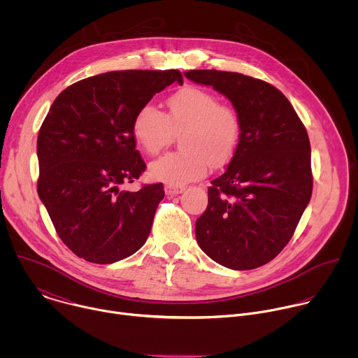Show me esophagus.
Wrapping results in <instances>:
<instances>
[{
    "mask_svg": "<svg viewBox=\"0 0 358 358\" xmlns=\"http://www.w3.org/2000/svg\"><path fill=\"white\" fill-rule=\"evenodd\" d=\"M164 189H166V194H167L169 196H174V195H177V194H181V192L185 189V187H184V185L167 184V185L164 187Z\"/></svg>",
    "mask_w": 358,
    "mask_h": 358,
    "instance_id": "34e87169",
    "label": "esophagus"
}]
</instances>
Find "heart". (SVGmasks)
<instances>
[{"label": "heart", "instance_id": "b5f03b06", "mask_svg": "<svg viewBox=\"0 0 358 358\" xmlns=\"http://www.w3.org/2000/svg\"><path fill=\"white\" fill-rule=\"evenodd\" d=\"M180 130L182 148L150 164L152 178L173 185L206 176L211 162L215 166L227 163L236 150L241 126L231 106L196 86H185L171 94L166 115L150 103L143 105L131 123L137 144L151 156L160 152Z\"/></svg>", "mask_w": 358, "mask_h": 358}]
</instances>
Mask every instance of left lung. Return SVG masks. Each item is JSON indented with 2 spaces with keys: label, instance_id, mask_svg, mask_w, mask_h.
<instances>
[{
  "label": "left lung",
  "instance_id": "obj_1",
  "mask_svg": "<svg viewBox=\"0 0 358 358\" xmlns=\"http://www.w3.org/2000/svg\"><path fill=\"white\" fill-rule=\"evenodd\" d=\"M184 75L227 96L241 126L228 167L208 188L196 242L225 268H259L287 245L310 201L308 131L286 96L268 82L214 69Z\"/></svg>",
  "mask_w": 358,
  "mask_h": 358
}]
</instances>
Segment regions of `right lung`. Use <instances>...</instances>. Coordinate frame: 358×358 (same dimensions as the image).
<instances>
[{
	"label": "right lung",
	"mask_w": 358,
	"mask_h": 358,
	"mask_svg": "<svg viewBox=\"0 0 358 358\" xmlns=\"http://www.w3.org/2000/svg\"><path fill=\"white\" fill-rule=\"evenodd\" d=\"M178 71H115L82 79L54 100L38 134V195L62 242L92 264H113L147 241L162 182L120 189L145 163L131 123Z\"/></svg>",
	"instance_id": "1"
}]
</instances>
